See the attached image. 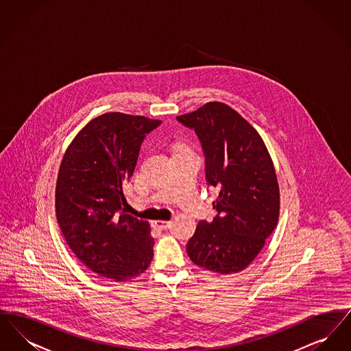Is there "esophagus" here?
I'll return each mask as SVG.
<instances>
[{"instance_id":"34e87169","label":"esophagus","mask_w":351,"mask_h":351,"mask_svg":"<svg viewBox=\"0 0 351 351\" xmlns=\"http://www.w3.org/2000/svg\"><path fill=\"white\" fill-rule=\"evenodd\" d=\"M171 221H163V219H156V221H152V226L158 230H166L168 228H171Z\"/></svg>"}]
</instances>
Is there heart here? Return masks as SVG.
Returning <instances> with one entry per match:
<instances>
[{"instance_id":"b5f03b06","label":"heart","mask_w":351,"mask_h":351,"mask_svg":"<svg viewBox=\"0 0 351 351\" xmlns=\"http://www.w3.org/2000/svg\"><path fill=\"white\" fill-rule=\"evenodd\" d=\"M180 150H186L184 146H178V149H176V151H180Z\"/></svg>"}]
</instances>
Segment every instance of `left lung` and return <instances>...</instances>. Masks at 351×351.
I'll return each instance as SVG.
<instances>
[{
	"instance_id": "1",
	"label": "left lung",
	"mask_w": 351,
	"mask_h": 351,
	"mask_svg": "<svg viewBox=\"0 0 351 351\" xmlns=\"http://www.w3.org/2000/svg\"><path fill=\"white\" fill-rule=\"evenodd\" d=\"M178 121L193 129L205 155L208 185L217 188L212 222L200 221L186 243L191 261L222 275L247 267L278 225L280 195L267 147L223 102H208Z\"/></svg>"
}]
</instances>
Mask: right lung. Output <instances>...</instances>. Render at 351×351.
<instances>
[{
	"instance_id": "right-lung-1",
	"label": "right lung",
	"mask_w": 351,
	"mask_h": 351,
	"mask_svg": "<svg viewBox=\"0 0 351 351\" xmlns=\"http://www.w3.org/2000/svg\"><path fill=\"white\" fill-rule=\"evenodd\" d=\"M160 123L118 112L93 118L73 138L59 168L55 210L68 246L90 271L114 282L141 275L154 256L149 222L122 206L141 145Z\"/></svg>"
}]
</instances>
